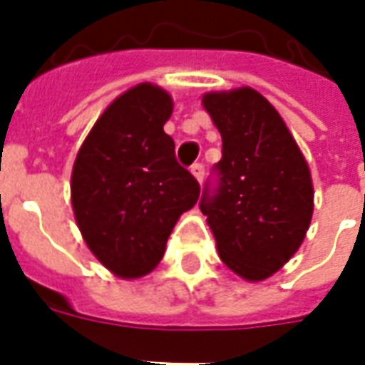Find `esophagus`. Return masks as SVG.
<instances>
[{
	"instance_id": "esophagus-1",
	"label": "esophagus",
	"mask_w": 365,
	"mask_h": 365,
	"mask_svg": "<svg viewBox=\"0 0 365 365\" xmlns=\"http://www.w3.org/2000/svg\"><path fill=\"white\" fill-rule=\"evenodd\" d=\"M191 174L195 175L199 182H201V180H203V175H205V166H203L201 162H195V164L191 166Z\"/></svg>"
}]
</instances>
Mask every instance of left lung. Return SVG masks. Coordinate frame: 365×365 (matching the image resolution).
<instances>
[{
    "instance_id": "8db88e82",
    "label": "left lung",
    "mask_w": 365,
    "mask_h": 365,
    "mask_svg": "<svg viewBox=\"0 0 365 365\" xmlns=\"http://www.w3.org/2000/svg\"><path fill=\"white\" fill-rule=\"evenodd\" d=\"M222 158L199 201L221 260L248 282H262L289 260L313 217V183L285 123L252 88L207 93Z\"/></svg>"
}]
</instances>
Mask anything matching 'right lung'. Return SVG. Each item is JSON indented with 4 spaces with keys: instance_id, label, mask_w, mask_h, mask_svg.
Returning a JSON list of instances; mask_svg holds the SVG:
<instances>
[{
    "instance_id": "obj_1",
    "label": "right lung",
    "mask_w": 365,
    "mask_h": 365,
    "mask_svg": "<svg viewBox=\"0 0 365 365\" xmlns=\"http://www.w3.org/2000/svg\"><path fill=\"white\" fill-rule=\"evenodd\" d=\"M170 115L172 97L140 83L105 109L76 158V221L97 260L119 277L156 268L175 221L199 199V182L178 164L164 133Z\"/></svg>"
}]
</instances>
